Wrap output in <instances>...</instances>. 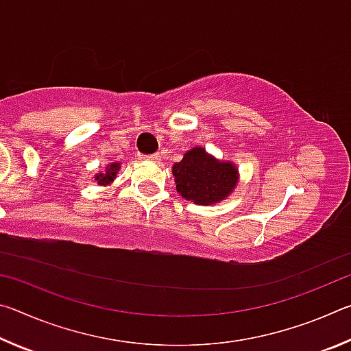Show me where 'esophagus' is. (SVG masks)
I'll list each match as a JSON object with an SVG mask.
<instances>
[{
  "label": "esophagus",
  "mask_w": 351,
  "mask_h": 351,
  "mask_svg": "<svg viewBox=\"0 0 351 351\" xmlns=\"http://www.w3.org/2000/svg\"><path fill=\"white\" fill-rule=\"evenodd\" d=\"M139 158L141 159H145V161H159V153H153V154H142L139 153Z\"/></svg>",
  "instance_id": "34e87169"
}]
</instances>
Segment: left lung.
<instances>
[{
	"label": "left lung",
	"instance_id": "1",
	"mask_svg": "<svg viewBox=\"0 0 351 351\" xmlns=\"http://www.w3.org/2000/svg\"><path fill=\"white\" fill-rule=\"evenodd\" d=\"M176 190L195 204L207 206L224 199L237 184V169L229 162H218L203 148L187 152L173 165Z\"/></svg>",
	"mask_w": 351,
	"mask_h": 351
}]
</instances>
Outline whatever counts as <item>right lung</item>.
I'll list each match as a JSON object with an SVG mask.
<instances>
[{
	"label": "right lung",
	"mask_w": 351,
	"mask_h": 351,
	"mask_svg": "<svg viewBox=\"0 0 351 351\" xmlns=\"http://www.w3.org/2000/svg\"><path fill=\"white\" fill-rule=\"evenodd\" d=\"M119 167H121V165H119V164H111V165H108V167H106L105 175L100 173V175L96 176L97 184H100V186H105V184L111 182V181L116 178V175H117Z\"/></svg>",
	"instance_id": "1"
}]
</instances>
